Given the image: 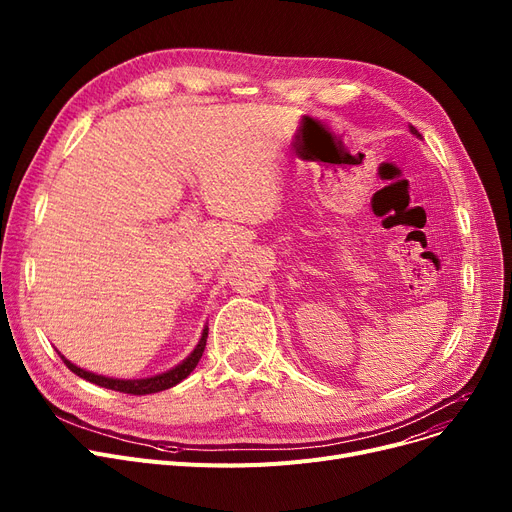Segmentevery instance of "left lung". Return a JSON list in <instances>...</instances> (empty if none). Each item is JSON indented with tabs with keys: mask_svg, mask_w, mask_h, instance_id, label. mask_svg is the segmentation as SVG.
Segmentation results:
<instances>
[{
	"mask_svg": "<svg viewBox=\"0 0 512 512\" xmlns=\"http://www.w3.org/2000/svg\"><path fill=\"white\" fill-rule=\"evenodd\" d=\"M409 130H411V134H415V137H417V139H423V137H421V134H419V130H417L415 126H409Z\"/></svg>",
	"mask_w": 512,
	"mask_h": 512,
	"instance_id": "8db88e82",
	"label": "left lung"
}]
</instances>
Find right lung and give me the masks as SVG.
<instances>
[{"instance_id": "1", "label": "right lung", "mask_w": 512, "mask_h": 512, "mask_svg": "<svg viewBox=\"0 0 512 512\" xmlns=\"http://www.w3.org/2000/svg\"><path fill=\"white\" fill-rule=\"evenodd\" d=\"M207 332L209 328L205 326L201 332V338L197 342V346L193 348V353L188 355L182 363H178L176 367L164 371V373H157V375H149V378H141V380H120V378H107V375H99L93 371H87L83 367L74 365L72 361H68L62 353H58L62 357V361L68 365V369L72 373H76L78 378H83L91 384H97L101 388L107 390H116V392H124V394H134V396H143V394H153V392H161V390H168L176 384H180L184 378L191 375V371L197 367L199 359L203 357L205 351V344H207Z\"/></svg>"}]
</instances>
